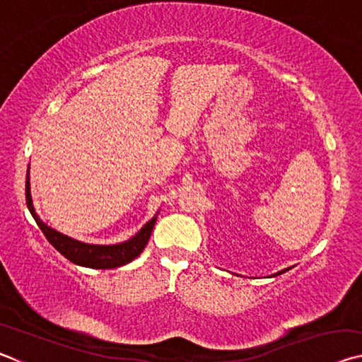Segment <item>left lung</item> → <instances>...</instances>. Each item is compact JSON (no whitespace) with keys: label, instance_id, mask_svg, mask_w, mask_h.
<instances>
[{"label":"left lung","instance_id":"left-lung-1","mask_svg":"<svg viewBox=\"0 0 362 362\" xmlns=\"http://www.w3.org/2000/svg\"><path fill=\"white\" fill-rule=\"evenodd\" d=\"M284 272H286V269H283V273H284ZM276 274H281V272H279V273H276Z\"/></svg>","mask_w":362,"mask_h":362}]
</instances>
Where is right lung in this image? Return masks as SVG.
<instances>
[{
  "mask_svg": "<svg viewBox=\"0 0 362 362\" xmlns=\"http://www.w3.org/2000/svg\"><path fill=\"white\" fill-rule=\"evenodd\" d=\"M25 198L28 211L32 212L35 222L38 223L41 231L45 233L47 241L56 247L60 254L66 257L70 262L76 263L81 267L89 268H116L126 263L132 262L136 257L142 254L148 240L151 236L153 226H155L156 217H153L148 223H146L142 230H140L136 236L131 238L129 241H124L121 244H113V246H99V244H86L81 241L71 240V238L62 235V233L56 231L51 226L42 223L40 217L36 216L35 207L32 203V194H30V177L27 173V182H25Z\"/></svg>",
  "mask_w": 362,
  "mask_h": 362,
  "instance_id": "obj_1",
  "label": "right lung"
}]
</instances>
